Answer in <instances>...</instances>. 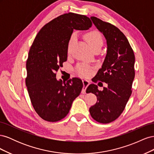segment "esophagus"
<instances>
[{
  "label": "esophagus",
  "instance_id": "esophagus-1",
  "mask_svg": "<svg viewBox=\"0 0 154 154\" xmlns=\"http://www.w3.org/2000/svg\"><path fill=\"white\" fill-rule=\"evenodd\" d=\"M83 87L82 88V93L83 94H85V92H86V89L87 87L89 85L90 83L88 82V81H87V80H83Z\"/></svg>",
  "mask_w": 154,
  "mask_h": 154
}]
</instances>
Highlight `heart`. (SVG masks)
Listing matches in <instances>:
<instances>
[{"instance_id":"heart-1","label":"heart","mask_w":154,"mask_h":154,"mask_svg":"<svg viewBox=\"0 0 154 154\" xmlns=\"http://www.w3.org/2000/svg\"><path fill=\"white\" fill-rule=\"evenodd\" d=\"M76 34L73 33L69 39L67 45L68 53H69L70 48H71V46L73 42L76 39ZM85 38L92 49L96 48H101L102 45H103V38H102L101 35L97 31L88 32L85 35ZM76 71L81 76H88L92 73V67L86 64H80L78 65L76 67Z\"/></svg>"}]
</instances>
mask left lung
Wrapping results in <instances>:
<instances>
[{
	"label": "left lung",
	"instance_id": "obj_1",
	"mask_svg": "<svg viewBox=\"0 0 154 154\" xmlns=\"http://www.w3.org/2000/svg\"><path fill=\"white\" fill-rule=\"evenodd\" d=\"M91 18L105 36L107 44L103 63L93 81L105 82L107 87L100 91L92 83L86 91L94 94L97 99L96 103L89 109L92 118L106 124L118 118L131 96L135 76V56L127 37L117 27L95 17Z\"/></svg>",
	"mask_w": 154,
	"mask_h": 154
}]
</instances>
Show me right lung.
I'll list each match as a JSON object with an SVG mask.
<instances>
[{"label": "right lung", "instance_id": "right-lung-1", "mask_svg": "<svg viewBox=\"0 0 154 154\" xmlns=\"http://www.w3.org/2000/svg\"><path fill=\"white\" fill-rule=\"evenodd\" d=\"M92 25L85 15L65 13L42 27L31 46L26 85L35 112L45 121L57 122L64 118L80 94L83 83L80 78L58 81L56 75L67 61L68 42L73 30H87Z\"/></svg>", "mask_w": 154, "mask_h": 154}]
</instances>
